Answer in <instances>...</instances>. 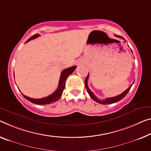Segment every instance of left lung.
Segmentation results:
<instances>
[{
  "label": "left lung",
  "instance_id": "8db88e82",
  "mask_svg": "<svg viewBox=\"0 0 151 151\" xmlns=\"http://www.w3.org/2000/svg\"><path fill=\"white\" fill-rule=\"evenodd\" d=\"M115 36L118 37V38H122L124 39V40H125V39L122 36H117V35H115ZM88 78H89V73L88 74L87 77H86V80H85V86H86V88L87 91H88V93L89 94L90 96L91 97V98L93 99L94 101H96V102H97V103H99L100 104H102V105H106V104L114 103H116V102L121 101V100L124 99V97L126 96V94L128 93V92L129 91V90H130L132 84H133V83H132L130 86H129L127 90H125V91L123 92V93L117 95V96H114V97H111V98H106L105 100H100V99L97 98L96 96H95L93 92H92L91 90H90L88 86Z\"/></svg>",
  "mask_w": 151,
  "mask_h": 151
}]
</instances>
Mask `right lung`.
Segmentation results:
<instances>
[{"label":"right lung","instance_id":"obj_1","mask_svg":"<svg viewBox=\"0 0 151 151\" xmlns=\"http://www.w3.org/2000/svg\"><path fill=\"white\" fill-rule=\"evenodd\" d=\"M39 36H40L39 34H35V35L32 36L31 38H29L28 40H27L26 42H29V40H33V39L37 38V37H38ZM76 68H77L76 66H72L69 68L64 69V70L62 71L61 73V77H60L59 86H58L57 89L55 90V91L53 92L52 94L49 95L48 96L45 97V98L36 99L29 98V97L25 96L24 94H22L23 96H24V98L25 99H27V101H30L32 103L36 104V105H47V104L55 103V102L57 101L58 100L61 98L62 93H63V90L65 89L66 79L68 78V77L69 75H70V74H71L73 72V71L75 70Z\"/></svg>","mask_w":151,"mask_h":151}]
</instances>
